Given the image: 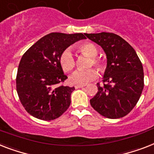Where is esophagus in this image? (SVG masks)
I'll list each match as a JSON object with an SVG mask.
<instances>
[{"label":"esophagus","mask_w":154,"mask_h":154,"mask_svg":"<svg viewBox=\"0 0 154 154\" xmlns=\"http://www.w3.org/2000/svg\"><path fill=\"white\" fill-rule=\"evenodd\" d=\"M85 85H75V88L77 89V88H84Z\"/></svg>","instance_id":"esophagus-1"}]
</instances>
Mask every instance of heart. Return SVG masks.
<instances>
[{
  "instance_id": "obj_1",
  "label": "heart",
  "mask_w": 154,
  "mask_h": 154,
  "mask_svg": "<svg viewBox=\"0 0 154 154\" xmlns=\"http://www.w3.org/2000/svg\"><path fill=\"white\" fill-rule=\"evenodd\" d=\"M77 48L81 54L91 57L89 66H95L100 71H103L104 69V66L102 61L97 57L98 51L94 44L91 42H82L77 46ZM59 63L63 71L66 73L71 72L74 69L76 62L70 50L67 49L62 52L59 57ZM98 75V71L94 68L88 69L87 70H76L70 76L69 81L73 85H84L89 81L96 79Z\"/></svg>"
}]
</instances>
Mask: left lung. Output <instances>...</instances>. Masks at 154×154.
Segmentation results:
<instances>
[{
  "label": "left lung",
  "instance_id": "obj_1",
  "mask_svg": "<svg viewBox=\"0 0 154 154\" xmlns=\"http://www.w3.org/2000/svg\"><path fill=\"white\" fill-rule=\"evenodd\" d=\"M100 45L107 56L103 86L90 103L99 114L108 119L127 116L138 103L144 88L143 67L135 51L118 35L108 32L85 34Z\"/></svg>",
  "mask_w": 154,
  "mask_h": 154
}]
</instances>
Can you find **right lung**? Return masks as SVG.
Wrapping results in <instances>:
<instances>
[{"instance_id": "add662e5", "label": "right lung", "mask_w": 154, "mask_h": 154, "mask_svg": "<svg viewBox=\"0 0 154 154\" xmlns=\"http://www.w3.org/2000/svg\"><path fill=\"white\" fill-rule=\"evenodd\" d=\"M83 38L85 34H48L23 54L16 75V91L31 116L54 120L68 109L75 88L59 85L67 79L59 57L67 47Z\"/></svg>"}]
</instances>
